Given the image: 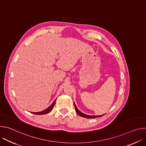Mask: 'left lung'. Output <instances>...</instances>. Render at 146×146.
Returning <instances> with one entry per match:
<instances>
[{
    "label": "left lung",
    "mask_w": 146,
    "mask_h": 146,
    "mask_svg": "<svg viewBox=\"0 0 146 146\" xmlns=\"http://www.w3.org/2000/svg\"><path fill=\"white\" fill-rule=\"evenodd\" d=\"M74 103V108H75V110H76V113L81 117H84V118H98V117H102L103 115H104L105 114H103V115H87V114H84L82 113L81 111H80L78 108H77L76 105L75 103Z\"/></svg>",
    "instance_id": "obj_1"
}]
</instances>
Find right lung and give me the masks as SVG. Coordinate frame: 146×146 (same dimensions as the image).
<instances>
[{
  "label": "right lung",
  "instance_id": "obj_1",
  "mask_svg": "<svg viewBox=\"0 0 146 146\" xmlns=\"http://www.w3.org/2000/svg\"><path fill=\"white\" fill-rule=\"evenodd\" d=\"M56 99L54 101V102L51 104V105L48 108H47L44 110L40 111V112H32V113H33L34 114H36V115H43V114H46L49 113L53 109V108L54 106V105H55V103L56 102Z\"/></svg>",
  "mask_w": 146,
  "mask_h": 146
}]
</instances>
